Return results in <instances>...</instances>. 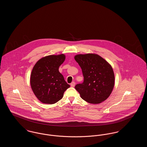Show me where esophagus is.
I'll list each match as a JSON object with an SVG mask.
<instances>
[{
  "mask_svg": "<svg viewBox=\"0 0 147 147\" xmlns=\"http://www.w3.org/2000/svg\"><path fill=\"white\" fill-rule=\"evenodd\" d=\"M75 82H73L71 84H70V86H71V87H74V86H75Z\"/></svg>",
  "mask_w": 147,
  "mask_h": 147,
  "instance_id": "esophagus-1",
  "label": "esophagus"
}]
</instances>
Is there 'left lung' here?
Masks as SVG:
<instances>
[{
  "mask_svg": "<svg viewBox=\"0 0 147 147\" xmlns=\"http://www.w3.org/2000/svg\"><path fill=\"white\" fill-rule=\"evenodd\" d=\"M74 59L80 65L84 82L75 88L86 102L98 104L110 95L115 85V75L111 65L96 54L78 55Z\"/></svg>",
  "mask_w": 147,
  "mask_h": 147,
  "instance_id": "8db88e82",
  "label": "left lung"
}]
</instances>
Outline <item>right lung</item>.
I'll return each mask as SVG.
<instances>
[{"label":"right lung","mask_w":147,"mask_h":147,"mask_svg":"<svg viewBox=\"0 0 147 147\" xmlns=\"http://www.w3.org/2000/svg\"><path fill=\"white\" fill-rule=\"evenodd\" d=\"M65 58L63 54L46 56L37 61L32 69L31 86L36 96L43 104L56 103L70 87L58 70Z\"/></svg>","instance_id":"1"}]
</instances>
